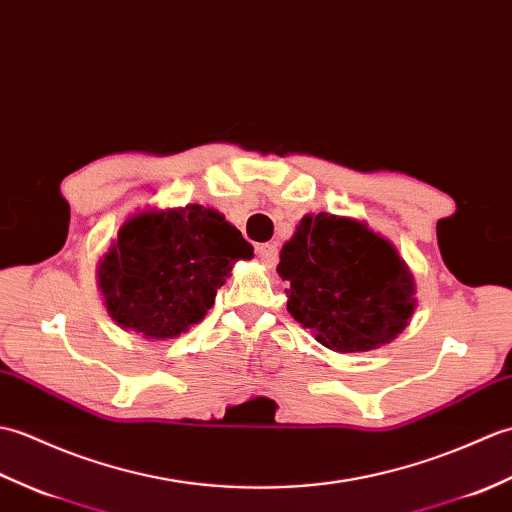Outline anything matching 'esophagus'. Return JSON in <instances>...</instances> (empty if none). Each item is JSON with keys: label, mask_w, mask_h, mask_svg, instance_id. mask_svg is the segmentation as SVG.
Returning <instances> with one entry per match:
<instances>
[{"label": "esophagus", "mask_w": 512, "mask_h": 512, "mask_svg": "<svg viewBox=\"0 0 512 512\" xmlns=\"http://www.w3.org/2000/svg\"><path fill=\"white\" fill-rule=\"evenodd\" d=\"M256 254L260 260H263V265L276 267V263H278V247L276 245H271V243L256 245Z\"/></svg>", "instance_id": "1"}]
</instances>
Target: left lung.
<instances>
[{"label":"left lung","mask_w":512,"mask_h":512,"mask_svg":"<svg viewBox=\"0 0 512 512\" xmlns=\"http://www.w3.org/2000/svg\"><path fill=\"white\" fill-rule=\"evenodd\" d=\"M287 311L335 352H366L403 333L416 309L410 267L366 223L306 214L280 252Z\"/></svg>","instance_id":"obj_1"}]
</instances>
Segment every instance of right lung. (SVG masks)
<instances>
[{
  "instance_id": "1",
  "label": "right lung",
  "mask_w": 512,
  "mask_h": 512,
  "mask_svg": "<svg viewBox=\"0 0 512 512\" xmlns=\"http://www.w3.org/2000/svg\"><path fill=\"white\" fill-rule=\"evenodd\" d=\"M252 256L254 247L214 208L144 210L124 221L102 256L98 287L124 331L173 339L206 317L236 260Z\"/></svg>"
}]
</instances>
